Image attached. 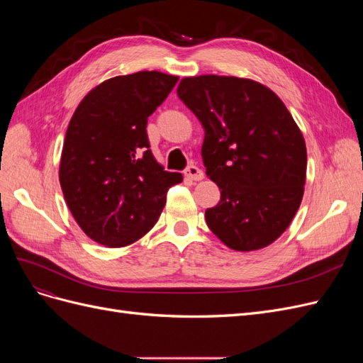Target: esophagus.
I'll return each mask as SVG.
<instances>
[{"label":"esophagus","instance_id":"34e87169","mask_svg":"<svg viewBox=\"0 0 363 363\" xmlns=\"http://www.w3.org/2000/svg\"><path fill=\"white\" fill-rule=\"evenodd\" d=\"M184 175L192 182H200L204 177V172L199 167H195V164H191V167L186 168Z\"/></svg>","mask_w":363,"mask_h":363}]
</instances>
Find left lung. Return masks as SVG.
<instances>
[{"label": "left lung", "instance_id": "8db88e82", "mask_svg": "<svg viewBox=\"0 0 363 363\" xmlns=\"http://www.w3.org/2000/svg\"><path fill=\"white\" fill-rule=\"evenodd\" d=\"M177 95L200 119L206 174L221 189L206 211L208 228L236 251L272 244L298 211L306 183L304 138L286 106L238 77H186Z\"/></svg>", "mask_w": 363, "mask_h": 363}]
</instances>
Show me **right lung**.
Instances as JSON below:
<instances>
[{"instance_id": "1", "label": "right lung", "mask_w": 363, "mask_h": 363, "mask_svg": "<svg viewBox=\"0 0 363 363\" xmlns=\"http://www.w3.org/2000/svg\"><path fill=\"white\" fill-rule=\"evenodd\" d=\"M179 77L157 71L118 75L98 84L74 112L59 179L69 211L95 242L118 248L155 227L167 192L183 182L150 150L148 116Z\"/></svg>"}]
</instances>
